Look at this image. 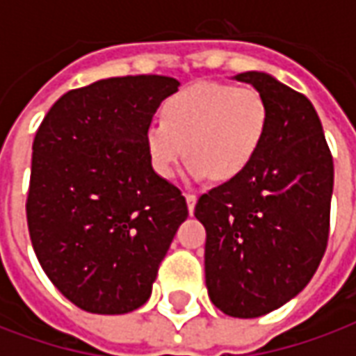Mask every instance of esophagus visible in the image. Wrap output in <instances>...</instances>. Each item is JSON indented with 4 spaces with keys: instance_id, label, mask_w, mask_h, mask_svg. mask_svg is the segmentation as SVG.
I'll return each mask as SVG.
<instances>
[{
    "instance_id": "obj_1",
    "label": "esophagus",
    "mask_w": 356,
    "mask_h": 356,
    "mask_svg": "<svg viewBox=\"0 0 356 356\" xmlns=\"http://www.w3.org/2000/svg\"><path fill=\"white\" fill-rule=\"evenodd\" d=\"M185 198H186V206H188V213H193L194 206H196V200H198V196L193 193H186Z\"/></svg>"
}]
</instances>
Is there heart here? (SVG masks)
<instances>
[{
	"instance_id": "1",
	"label": "heart",
	"mask_w": 356,
	"mask_h": 356,
	"mask_svg": "<svg viewBox=\"0 0 356 356\" xmlns=\"http://www.w3.org/2000/svg\"><path fill=\"white\" fill-rule=\"evenodd\" d=\"M268 125L270 110L257 89L198 81L163 101L160 124L147 131L148 160L160 177L173 179L186 150L191 177L232 181L255 162Z\"/></svg>"
}]
</instances>
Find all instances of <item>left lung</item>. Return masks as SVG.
I'll use <instances>...</instances> for the list:
<instances>
[{
    "mask_svg": "<svg viewBox=\"0 0 356 356\" xmlns=\"http://www.w3.org/2000/svg\"><path fill=\"white\" fill-rule=\"evenodd\" d=\"M267 99L270 125L246 173L202 194L206 286L229 316L255 318L296 298L328 246L334 160L303 93L263 72L236 74Z\"/></svg>",
    "mask_w": 356,
    "mask_h": 356,
    "instance_id": "1",
    "label": "left lung"
}]
</instances>
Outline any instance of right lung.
Wrapping results in <instances>:
<instances>
[{
  "label": "right lung",
  "mask_w": 356,
  "mask_h": 356,
  "mask_svg": "<svg viewBox=\"0 0 356 356\" xmlns=\"http://www.w3.org/2000/svg\"><path fill=\"white\" fill-rule=\"evenodd\" d=\"M179 81L108 78L72 89L38 127L26 221L38 261L88 313L145 305L179 225L185 196L150 165L147 131Z\"/></svg>",
  "instance_id": "obj_1"
}]
</instances>
